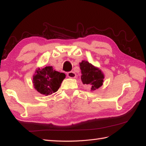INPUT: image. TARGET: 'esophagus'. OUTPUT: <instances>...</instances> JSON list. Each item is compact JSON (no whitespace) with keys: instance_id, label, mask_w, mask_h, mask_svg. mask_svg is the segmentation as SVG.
<instances>
[{"instance_id":"34e87169","label":"esophagus","mask_w":146,"mask_h":146,"mask_svg":"<svg viewBox=\"0 0 146 146\" xmlns=\"http://www.w3.org/2000/svg\"><path fill=\"white\" fill-rule=\"evenodd\" d=\"M67 76L69 77V78H75L76 75V73L74 72V71H69V72L67 73Z\"/></svg>"}]
</instances>
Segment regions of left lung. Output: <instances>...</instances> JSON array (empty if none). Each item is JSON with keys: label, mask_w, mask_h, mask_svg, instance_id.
Segmentation results:
<instances>
[{"label": "left lung", "mask_w": 146, "mask_h": 146, "mask_svg": "<svg viewBox=\"0 0 146 146\" xmlns=\"http://www.w3.org/2000/svg\"><path fill=\"white\" fill-rule=\"evenodd\" d=\"M80 66L82 70L81 79L83 84L87 85L92 90L100 87L103 84L104 78L101 70L86 61H83L80 63Z\"/></svg>", "instance_id": "1"}]
</instances>
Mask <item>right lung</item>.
Instances as JSON below:
<instances>
[{"label": "right lung", "mask_w": 146, "mask_h": 146, "mask_svg": "<svg viewBox=\"0 0 146 146\" xmlns=\"http://www.w3.org/2000/svg\"><path fill=\"white\" fill-rule=\"evenodd\" d=\"M65 76L64 73L54 70L52 66H46L36 70L33 78L34 86L40 94L51 95L58 91Z\"/></svg>", "instance_id": "add662e5"}]
</instances>
